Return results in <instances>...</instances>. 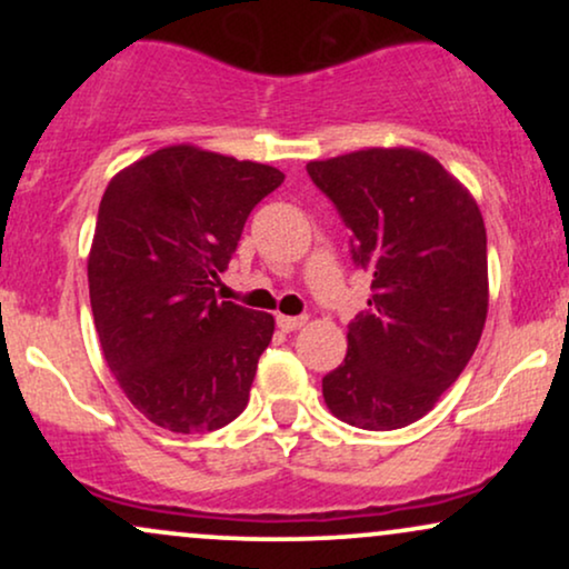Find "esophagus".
<instances>
[{"label": "esophagus", "mask_w": 569, "mask_h": 569, "mask_svg": "<svg viewBox=\"0 0 569 569\" xmlns=\"http://www.w3.org/2000/svg\"><path fill=\"white\" fill-rule=\"evenodd\" d=\"M276 321H278V329L280 331H297V329H302V326L307 323V318L305 316H278Z\"/></svg>", "instance_id": "34e87169"}]
</instances>
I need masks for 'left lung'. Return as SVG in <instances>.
Masks as SVG:
<instances>
[{
    "mask_svg": "<svg viewBox=\"0 0 569 569\" xmlns=\"http://www.w3.org/2000/svg\"><path fill=\"white\" fill-rule=\"evenodd\" d=\"M307 173L352 232V262L371 270L348 356L323 377L326 407L363 430L403 428L436 407L481 339L485 219L471 192L417 149H361L307 162Z\"/></svg>",
    "mask_w": 569,
    "mask_h": 569,
    "instance_id": "obj_1",
    "label": "left lung"
}]
</instances>
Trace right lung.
I'll return each mask as SVG.
<instances>
[{
	"mask_svg": "<svg viewBox=\"0 0 569 569\" xmlns=\"http://www.w3.org/2000/svg\"><path fill=\"white\" fill-rule=\"evenodd\" d=\"M286 176L179 143L109 181L88 257L103 358L128 401L173 433L224 428L248 403L276 321L219 302L248 213Z\"/></svg>",
	"mask_w": 569,
	"mask_h": 569,
	"instance_id": "right-lung-1",
	"label": "right lung"
}]
</instances>
